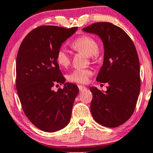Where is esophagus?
Masks as SVG:
<instances>
[{"instance_id":"esophagus-1","label":"esophagus","mask_w":153,"mask_h":153,"mask_svg":"<svg viewBox=\"0 0 153 153\" xmlns=\"http://www.w3.org/2000/svg\"><path fill=\"white\" fill-rule=\"evenodd\" d=\"M78 88H79L80 91H84V90L86 89V88H85L84 85H78Z\"/></svg>"}]
</instances>
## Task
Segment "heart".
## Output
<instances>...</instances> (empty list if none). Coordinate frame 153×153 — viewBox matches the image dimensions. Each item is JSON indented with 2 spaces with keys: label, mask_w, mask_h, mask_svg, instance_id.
Listing matches in <instances>:
<instances>
[{
  "label": "heart",
  "mask_w": 153,
  "mask_h": 153,
  "mask_svg": "<svg viewBox=\"0 0 153 153\" xmlns=\"http://www.w3.org/2000/svg\"><path fill=\"white\" fill-rule=\"evenodd\" d=\"M72 48L75 51L83 53L89 57L94 58L99 51V45L91 37L83 36L77 38L73 42ZM56 62L62 68H67L70 63V55L65 48H60L56 53ZM91 71L85 69L75 70L68 75V80L78 83H85L91 75Z\"/></svg>",
  "instance_id": "b5f03b06"
}]
</instances>
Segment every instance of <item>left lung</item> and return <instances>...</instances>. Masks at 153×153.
I'll return each instance as SVG.
<instances>
[{"label":"left lung","mask_w":153,"mask_h":153,"mask_svg":"<svg viewBox=\"0 0 153 153\" xmlns=\"http://www.w3.org/2000/svg\"><path fill=\"white\" fill-rule=\"evenodd\" d=\"M97 35L104 46V61L97 81L108 83L106 91L91 86V112L100 125L115 128L131 116L140 91V66L133 41L121 28L97 22L83 28Z\"/></svg>","instance_id":"left-lung-1"}]
</instances>
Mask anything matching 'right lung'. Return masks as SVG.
Listing matches in <instances>:
<instances>
[{
    "instance_id": "1",
    "label": "right lung",
    "mask_w": 153,
    "mask_h": 153,
    "mask_svg": "<svg viewBox=\"0 0 153 153\" xmlns=\"http://www.w3.org/2000/svg\"><path fill=\"white\" fill-rule=\"evenodd\" d=\"M56 26H41L30 32L22 42L16 57V89L24 112L32 123L46 132L65 128L71 117L79 89L65 83L56 62L62 43L75 33ZM56 83L62 90L52 89Z\"/></svg>"
}]
</instances>
